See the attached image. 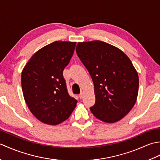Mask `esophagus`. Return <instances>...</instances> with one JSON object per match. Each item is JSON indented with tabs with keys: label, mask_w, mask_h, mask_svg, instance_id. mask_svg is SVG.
<instances>
[{
	"label": "esophagus",
	"mask_w": 160,
	"mask_h": 160,
	"mask_svg": "<svg viewBox=\"0 0 160 160\" xmlns=\"http://www.w3.org/2000/svg\"><path fill=\"white\" fill-rule=\"evenodd\" d=\"M79 98H80V99H82V98H84V93L83 92H81L79 94Z\"/></svg>",
	"instance_id": "34e87169"
}]
</instances>
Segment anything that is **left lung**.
Instances as JSON below:
<instances>
[{"label":"left lung","mask_w":160,"mask_h":160,"mask_svg":"<svg viewBox=\"0 0 160 160\" xmlns=\"http://www.w3.org/2000/svg\"><path fill=\"white\" fill-rule=\"evenodd\" d=\"M76 53L94 84V116L107 123L120 120L136 102L139 78L131 61L117 47L100 40L78 42Z\"/></svg>","instance_id":"left-lung-1"}]
</instances>
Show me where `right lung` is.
Listing matches in <instances>:
<instances>
[{
	"instance_id": "add662e5",
	"label": "right lung",
	"mask_w": 160,
	"mask_h": 160,
	"mask_svg": "<svg viewBox=\"0 0 160 160\" xmlns=\"http://www.w3.org/2000/svg\"><path fill=\"white\" fill-rule=\"evenodd\" d=\"M76 42L56 41L38 50L24 67L21 85L24 98L40 122L56 125L69 118L78 101L68 93L63 70Z\"/></svg>"
}]
</instances>
